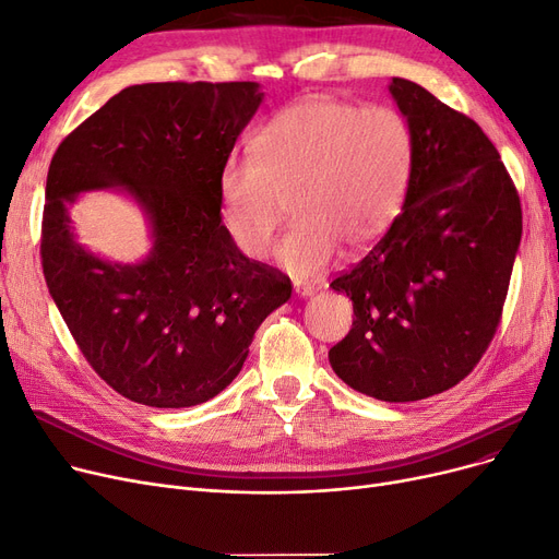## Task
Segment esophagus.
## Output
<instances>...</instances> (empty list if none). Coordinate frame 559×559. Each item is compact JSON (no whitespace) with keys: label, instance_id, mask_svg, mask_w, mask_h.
Returning <instances> with one entry per match:
<instances>
[{"label":"esophagus","instance_id":"34e87169","mask_svg":"<svg viewBox=\"0 0 559 559\" xmlns=\"http://www.w3.org/2000/svg\"><path fill=\"white\" fill-rule=\"evenodd\" d=\"M294 292H296L298 298H309V296H314V286L296 282V284H294Z\"/></svg>","mask_w":559,"mask_h":559}]
</instances>
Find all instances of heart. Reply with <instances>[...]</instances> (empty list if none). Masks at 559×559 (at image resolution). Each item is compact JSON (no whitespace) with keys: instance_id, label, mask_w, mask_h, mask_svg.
<instances>
[{"instance_id":"heart-1","label":"heart","mask_w":559,"mask_h":559,"mask_svg":"<svg viewBox=\"0 0 559 559\" xmlns=\"http://www.w3.org/2000/svg\"><path fill=\"white\" fill-rule=\"evenodd\" d=\"M413 165V128L401 111L309 98L259 130L254 155L222 165V219L238 252L259 261L292 204L298 222L275 263L307 280L323 273L342 245L360 252L388 234L404 209Z\"/></svg>"}]
</instances>
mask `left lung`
<instances>
[{"label":"left lung","instance_id":"left-lung-1","mask_svg":"<svg viewBox=\"0 0 559 559\" xmlns=\"http://www.w3.org/2000/svg\"><path fill=\"white\" fill-rule=\"evenodd\" d=\"M413 128L404 209L367 257L332 280L353 328L330 365L346 385L404 404L454 388L500 325L516 259L521 199L484 130L427 88L392 78Z\"/></svg>","mask_w":559,"mask_h":559}]
</instances>
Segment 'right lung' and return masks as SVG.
<instances>
[{"label":"right lung","mask_w":559,"mask_h":559,"mask_svg":"<svg viewBox=\"0 0 559 559\" xmlns=\"http://www.w3.org/2000/svg\"><path fill=\"white\" fill-rule=\"evenodd\" d=\"M257 82L128 86L52 155L40 229L50 296L86 362L121 396L190 408L225 390L292 280L238 252L219 171L259 109ZM123 187L152 222L150 257L111 264L74 240L80 191Z\"/></svg>","instance_id":"1"}]
</instances>
